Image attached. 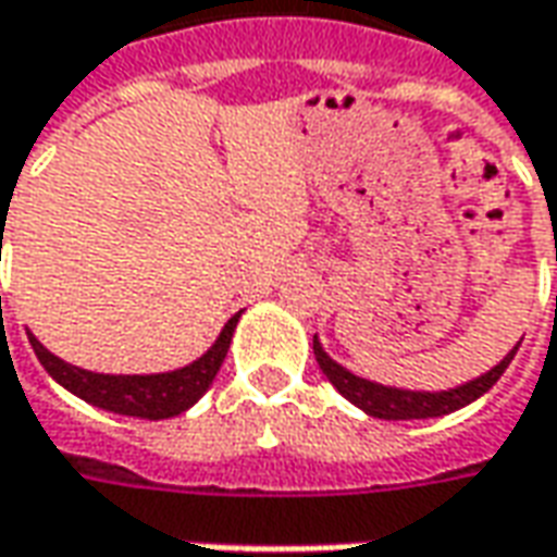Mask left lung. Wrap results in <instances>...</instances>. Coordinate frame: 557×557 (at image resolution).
I'll list each match as a JSON object with an SVG mask.
<instances>
[{"label": "left lung", "instance_id": "1", "mask_svg": "<svg viewBox=\"0 0 557 557\" xmlns=\"http://www.w3.org/2000/svg\"><path fill=\"white\" fill-rule=\"evenodd\" d=\"M521 345V343H519ZM519 345L506 355L497 367H491L488 373H482L473 382H463L458 388L448 391H406V388H391V385H379V382H370V379H360V375L348 373L345 367H339L336 360L330 358L327 351L321 348L318 336L312 339V348H315V360L321 367V373L327 375L330 385L343 394L345 400L355 403L358 409H363L367 416L385 418V421H409V418H440L461 409L467 403L479 400L485 391L504 375V370L509 367V360L516 358Z\"/></svg>", "mask_w": 557, "mask_h": 557}]
</instances>
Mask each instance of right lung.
Masks as SVG:
<instances>
[{"instance_id":"1","label":"right lung","mask_w":557,"mask_h":557,"mask_svg":"<svg viewBox=\"0 0 557 557\" xmlns=\"http://www.w3.org/2000/svg\"><path fill=\"white\" fill-rule=\"evenodd\" d=\"M239 315L230 318L227 324H224V330H221V336L214 339V345L202 355V358H197L194 363H187L182 370L151 375L90 373V370L72 367L66 360H60L57 355H51L29 330H26V336H29V345H33L36 358L41 360V367L51 373L53 382H60V385L66 391H72L75 397L94 403V406L106 409V412L160 421V418H172L187 412V409L209 391V385L214 382V375L221 370V363L227 358L230 339H233V330H236Z\"/></svg>"}]
</instances>
